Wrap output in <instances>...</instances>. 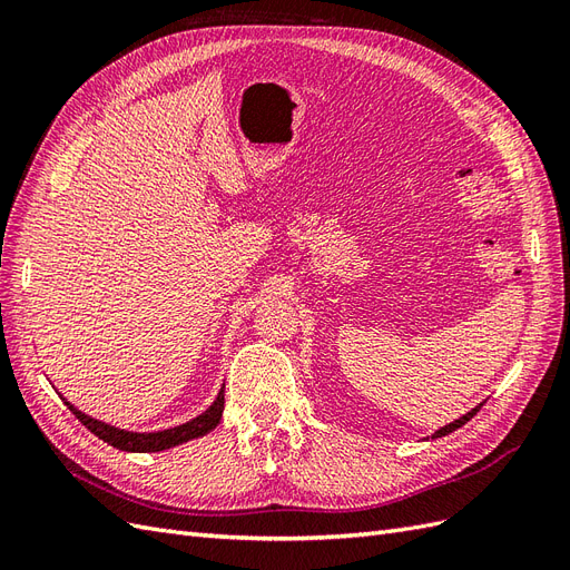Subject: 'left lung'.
I'll use <instances>...</instances> for the list:
<instances>
[{"instance_id":"obj_1","label":"left lung","mask_w":570,"mask_h":570,"mask_svg":"<svg viewBox=\"0 0 570 570\" xmlns=\"http://www.w3.org/2000/svg\"><path fill=\"white\" fill-rule=\"evenodd\" d=\"M482 404H478L475 409H471L469 413H463V416L461 419H456V421H452L450 425H444V428H440V430H435V433H433V440H438V438H444V435H450V433H454V430L456 428H461V425H465V423H469L473 416H475V413H478V409H480Z\"/></svg>"}]
</instances>
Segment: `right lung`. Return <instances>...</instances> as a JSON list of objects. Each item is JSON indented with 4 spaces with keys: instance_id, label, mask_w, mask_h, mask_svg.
<instances>
[{
    "instance_id": "add662e5",
    "label": "right lung",
    "mask_w": 570,
    "mask_h": 570,
    "mask_svg": "<svg viewBox=\"0 0 570 570\" xmlns=\"http://www.w3.org/2000/svg\"><path fill=\"white\" fill-rule=\"evenodd\" d=\"M226 387V385H223ZM218 390L216 400L212 402V406L202 411L199 416H195L193 421L187 423H180V425H174V428H166V430H154V433H135V430H126V428H116L111 423H105L99 419H92L88 416V413L76 409L71 402L66 400V396L59 392V396L63 400V404L73 411V416L90 430V433H95L99 440H105L107 444L116 446V450L120 452H140V454H147V452H164V450H170V446H178L183 442H189V440H197L206 433H212V430L218 425L220 416H223V404H226V390Z\"/></svg>"
}]
</instances>
